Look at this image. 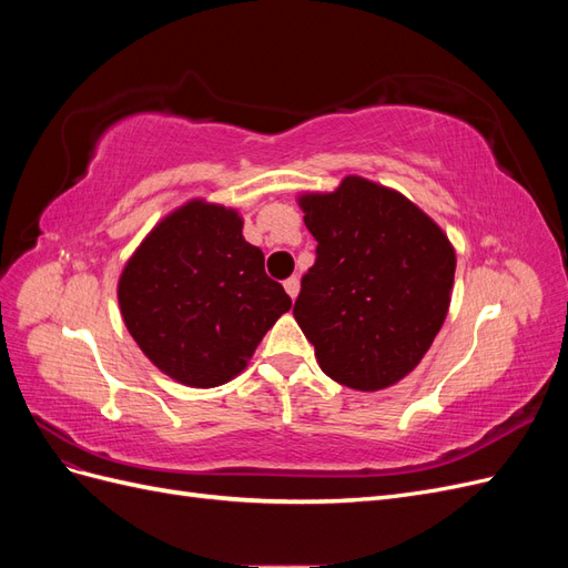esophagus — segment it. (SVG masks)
<instances>
[{
	"instance_id": "34e87169",
	"label": "esophagus",
	"mask_w": 568,
	"mask_h": 568,
	"mask_svg": "<svg viewBox=\"0 0 568 568\" xmlns=\"http://www.w3.org/2000/svg\"><path fill=\"white\" fill-rule=\"evenodd\" d=\"M284 288H286V294H288L291 298H296V296H298V288H301L298 277H288V280L284 282Z\"/></svg>"
}]
</instances>
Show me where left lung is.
I'll return each mask as SVG.
<instances>
[{"instance_id":"left-lung-1","label":"left lung","mask_w":568,"mask_h":568,"mask_svg":"<svg viewBox=\"0 0 568 568\" xmlns=\"http://www.w3.org/2000/svg\"><path fill=\"white\" fill-rule=\"evenodd\" d=\"M315 236L294 317L326 376L355 390L400 382L448 315L455 251L436 222L393 189L346 178L301 199Z\"/></svg>"}]
</instances>
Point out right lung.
Here are the masks:
<instances>
[{"label":"right lung","mask_w":568,"mask_h":568,"mask_svg":"<svg viewBox=\"0 0 568 568\" xmlns=\"http://www.w3.org/2000/svg\"><path fill=\"white\" fill-rule=\"evenodd\" d=\"M242 227V217L222 205L186 203L144 239L118 282L136 346L186 386L230 382L291 307Z\"/></svg>","instance_id":"right-lung-1"}]
</instances>
